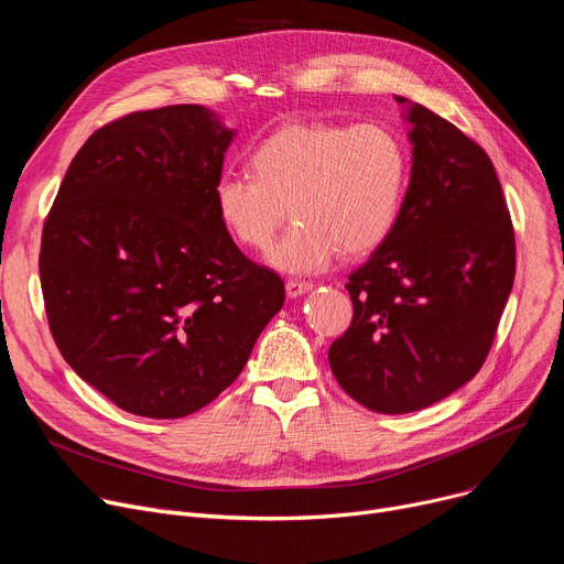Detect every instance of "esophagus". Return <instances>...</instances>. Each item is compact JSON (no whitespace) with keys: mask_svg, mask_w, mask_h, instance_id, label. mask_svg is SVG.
Masks as SVG:
<instances>
[{"mask_svg":"<svg viewBox=\"0 0 564 564\" xmlns=\"http://www.w3.org/2000/svg\"><path fill=\"white\" fill-rule=\"evenodd\" d=\"M313 290V283H308V281H288L285 283V292H288V297H292V300H297V297H302V294H306V292H311Z\"/></svg>","mask_w":564,"mask_h":564,"instance_id":"obj_1","label":"esophagus"}]
</instances>
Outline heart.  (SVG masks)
Wrapping results in <instances>:
<instances>
[{
  "mask_svg": "<svg viewBox=\"0 0 564 564\" xmlns=\"http://www.w3.org/2000/svg\"><path fill=\"white\" fill-rule=\"evenodd\" d=\"M256 175L224 173L215 207L224 228L253 251L272 245L288 219H297L270 251L288 274H315L345 251L366 256L393 232L409 183L406 143L389 128L285 123L251 155Z\"/></svg>",
  "mask_w": 564,
  "mask_h": 564,
  "instance_id": "heart-1",
  "label": "heart"
}]
</instances>
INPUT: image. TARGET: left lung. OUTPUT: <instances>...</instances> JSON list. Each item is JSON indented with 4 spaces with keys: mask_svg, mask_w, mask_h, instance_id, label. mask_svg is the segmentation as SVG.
<instances>
[{
    "mask_svg": "<svg viewBox=\"0 0 564 564\" xmlns=\"http://www.w3.org/2000/svg\"><path fill=\"white\" fill-rule=\"evenodd\" d=\"M406 107L411 177L400 219L347 281L354 317L332 343L343 391L409 413L478 375L514 283V228L482 148L419 102Z\"/></svg>",
    "mask_w": 564,
    "mask_h": 564,
    "instance_id": "left-lung-1",
    "label": "left lung"
}]
</instances>
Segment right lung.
Listing matches in <instances>:
<instances>
[{
    "mask_svg": "<svg viewBox=\"0 0 564 564\" xmlns=\"http://www.w3.org/2000/svg\"><path fill=\"white\" fill-rule=\"evenodd\" d=\"M232 137L200 105L128 113L86 139L45 219L39 270L54 343L134 416L210 404L285 302L283 281L217 215Z\"/></svg>",
    "mask_w": 564,
    "mask_h": 564,
    "instance_id": "right-lung-1",
    "label": "right lung"
}]
</instances>
